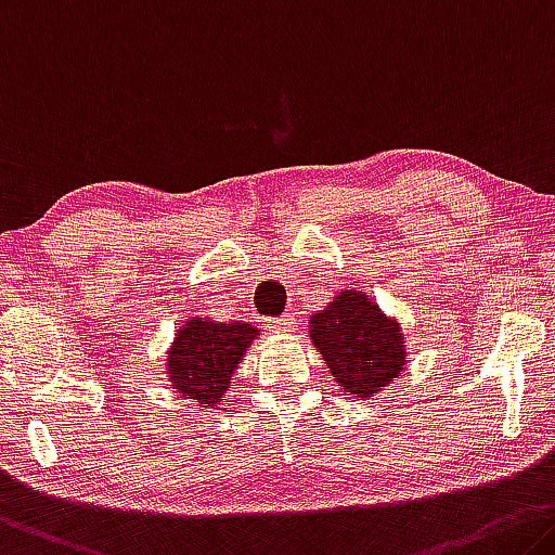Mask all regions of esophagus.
Masks as SVG:
<instances>
[{
	"mask_svg": "<svg viewBox=\"0 0 555 555\" xmlns=\"http://www.w3.org/2000/svg\"><path fill=\"white\" fill-rule=\"evenodd\" d=\"M269 328L274 333H292V331H296V319L292 313H284L276 321H269Z\"/></svg>",
	"mask_w": 555,
	"mask_h": 555,
	"instance_id": "34e87169",
	"label": "esophagus"
}]
</instances>
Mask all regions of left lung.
<instances>
[{
	"label": "left lung",
	"instance_id": "left-lung-1",
	"mask_svg": "<svg viewBox=\"0 0 555 555\" xmlns=\"http://www.w3.org/2000/svg\"><path fill=\"white\" fill-rule=\"evenodd\" d=\"M309 338L340 390L360 400L388 388L408 365L400 321L356 288H343L311 315Z\"/></svg>",
	"mask_w": 555,
	"mask_h": 555
}]
</instances>
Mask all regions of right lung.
I'll list each match as a JSON object with an SVG mask.
<instances>
[{
	"label": "right lung",
	"instance_id": "obj_1",
	"mask_svg": "<svg viewBox=\"0 0 555 555\" xmlns=\"http://www.w3.org/2000/svg\"><path fill=\"white\" fill-rule=\"evenodd\" d=\"M259 331L244 321L184 319L165 353V380L180 398L217 408Z\"/></svg>",
	"mask_w": 555,
	"mask_h": 555
}]
</instances>
